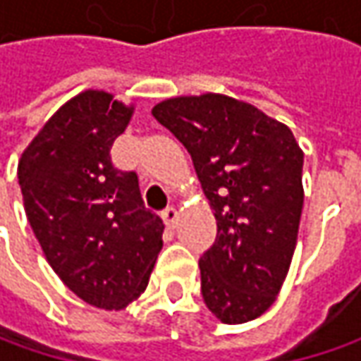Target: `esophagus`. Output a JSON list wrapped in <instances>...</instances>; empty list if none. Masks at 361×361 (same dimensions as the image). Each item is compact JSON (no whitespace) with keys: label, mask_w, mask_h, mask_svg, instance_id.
<instances>
[{"label":"esophagus","mask_w":361,"mask_h":361,"mask_svg":"<svg viewBox=\"0 0 361 361\" xmlns=\"http://www.w3.org/2000/svg\"><path fill=\"white\" fill-rule=\"evenodd\" d=\"M162 219H164L166 227H174V223H176V219H178V211H176L174 207H166V209L162 211Z\"/></svg>","instance_id":"34e87169"}]
</instances>
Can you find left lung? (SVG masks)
Masks as SVG:
<instances>
[{
    "instance_id": "obj_1",
    "label": "left lung",
    "mask_w": 361,
    "mask_h": 361,
    "mask_svg": "<svg viewBox=\"0 0 361 361\" xmlns=\"http://www.w3.org/2000/svg\"><path fill=\"white\" fill-rule=\"evenodd\" d=\"M152 116L188 150L215 211L201 293L223 324L257 319L277 299L298 243L303 150L293 132L225 94L176 96Z\"/></svg>"
}]
</instances>
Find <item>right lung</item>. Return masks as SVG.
I'll return each instance as SVG.
<instances>
[{
  "label": "right lung",
  "mask_w": 361,
  "mask_h": 361,
  "mask_svg": "<svg viewBox=\"0 0 361 361\" xmlns=\"http://www.w3.org/2000/svg\"><path fill=\"white\" fill-rule=\"evenodd\" d=\"M134 106L84 90L44 124L18 164L25 215L63 285L106 312L124 310L148 285L162 249V219L148 211L136 173L110 148Z\"/></svg>",
  "instance_id": "right-lung-1"
}]
</instances>
